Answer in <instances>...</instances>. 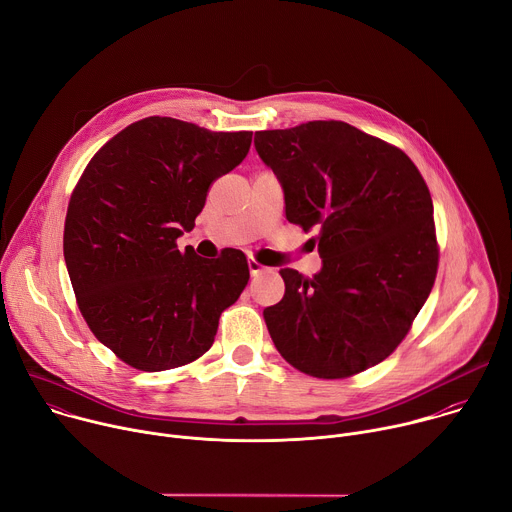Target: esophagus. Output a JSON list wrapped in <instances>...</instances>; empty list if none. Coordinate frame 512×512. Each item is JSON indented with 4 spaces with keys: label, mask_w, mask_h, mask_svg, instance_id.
<instances>
[{
    "label": "esophagus",
    "mask_w": 512,
    "mask_h": 512,
    "mask_svg": "<svg viewBox=\"0 0 512 512\" xmlns=\"http://www.w3.org/2000/svg\"><path fill=\"white\" fill-rule=\"evenodd\" d=\"M263 269H267L265 265H261V263H257L255 259H249V273L255 277V275H259Z\"/></svg>",
    "instance_id": "1"
}]
</instances>
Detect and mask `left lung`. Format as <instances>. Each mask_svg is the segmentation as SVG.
<instances>
[{
    "label": "left lung",
    "mask_w": 512,
    "mask_h": 512,
    "mask_svg": "<svg viewBox=\"0 0 512 512\" xmlns=\"http://www.w3.org/2000/svg\"><path fill=\"white\" fill-rule=\"evenodd\" d=\"M289 223L316 229L322 269H279L285 296L263 310L279 354L318 379L385 360L423 308L437 271L433 204L415 164L342 121L255 133Z\"/></svg>",
    "instance_id": "8db88e82"
}]
</instances>
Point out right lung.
Returning <instances> with one entry per match:
<instances>
[{"mask_svg":"<svg viewBox=\"0 0 512 512\" xmlns=\"http://www.w3.org/2000/svg\"><path fill=\"white\" fill-rule=\"evenodd\" d=\"M253 131L172 117L131 123L95 154L70 196L64 261L89 328L129 367L158 373L202 356L249 281L247 257L204 259L176 239L208 186L237 168Z\"/></svg>","mask_w":512,"mask_h":512,"instance_id":"right-lung-1","label":"right lung"}]
</instances>
